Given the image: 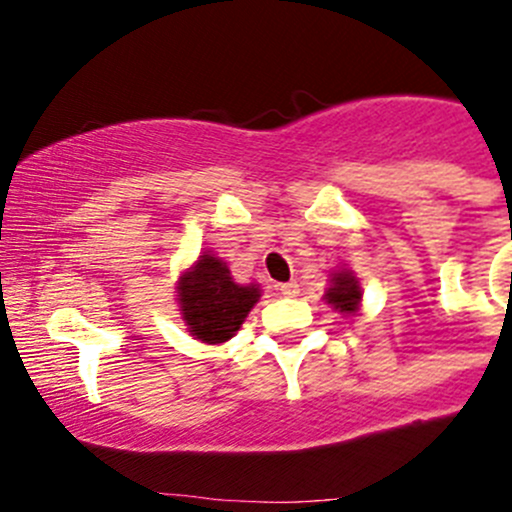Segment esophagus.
Listing matches in <instances>:
<instances>
[{
    "mask_svg": "<svg viewBox=\"0 0 512 512\" xmlns=\"http://www.w3.org/2000/svg\"><path fill=\"white\" fill-rule=\"evenodd\" d=\"M277 292H280L282 297H297L299 285L297 282H285V285H277Z\"/></svg>",
    "mask_w": 512,
    "mask_h": 512,
    "instance_id": "esophagus-1",
    "label": "esophagus"
}]
</instances>
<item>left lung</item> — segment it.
Returning a JSON list of instances; mask_svg holds the SVG:
<instances>
[{"instance_id": "8db88e82", "label": "left lung", "mask_w": 512, "mask_h": 512, "mask_svg": "<svg viewBox=\"0 0 512 512\" xmlns=\"http://www.w3.org/2000/svg\"><path fill=\"white\" fill-rule=\"evenodd\" d=\"M361 297H364V292H361V285L359 280H356L354 270L339 267V270H334L332 275H329V287L327 292H324V299H327V304H332V309H337L339 314H344V317L359 314Z\"/></svg>"}]
</instances>
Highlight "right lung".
Here are the masks:
<instances>
[{
  "mask_svg": "<svg viewBox=\"0 0 512 512\" xmlns=\"http://www.w3.org/2000/svg\"><path fill=\"white\" fill-rule=\"evenodd\" d=\"M175 292L185 329L203 344H223L235 337L262 297L260 285L235 282L227 262L210 250L200 252L198 260L180 272Z\"/></svg>",
  "mask_w": 512,
  "mask_h": 512,
  "instance_id": "1",
  "label": "right lung"
}]
</instances>
